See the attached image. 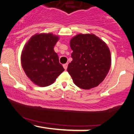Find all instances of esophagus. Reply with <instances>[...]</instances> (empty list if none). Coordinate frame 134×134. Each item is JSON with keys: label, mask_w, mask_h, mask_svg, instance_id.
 Instances as JSON below:
<instances>
[{"label": "esophagus", "mask_w": 134, "mask_h": 134, "mask_svg": "<svg viewBox=\"0 0 134 134\" xmlns=\"http://www.w3.org/2000/svg\"><path fill=\"white\" fill-rule=\"evenodd\" d=\"M63 67H64V68L66 70V69H67V67H68V64H64V65H63Z\"/></svg>", "instance_id": "obj_1"}]
</instances>
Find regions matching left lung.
I'll return each mask as SVG.
<instances>
[{
	"instance_id": "left-lung-1",
	"label": "left lung",
	"mask_w": 134,
	"mask_h": 134,
	"mask_svg": "<svg viewBox=\"0 0 134 134\" xmlns=\"http://www.w3.org/2000/svg\"><path fill=\"white\" fill-rule=\"evenodd\" d=\"M72 61L67 71L74 83L83 90L97 87L107 77L111 59L106 43L94 34H78L71 38Z\"/></svg>"
}]
</instances>
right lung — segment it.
Returning <instances> with one entry per match:
<instances>
[{"label": "right lung", "instance_id": "right-lung-1", "mask_svg": "<svg viewBox=\"0 0 134 134\" xmlns=\"http://www.w3.org/2000/svg\"><path fill=\"white\" fill-rule=\"evenodd\" d=\"M58 40L59 36L52 33H37L23 48L21 55L22 67L27 77L38 86L51 85L65 70L53 50Z\"/></svg>", "mask_w": 134, "mask_h": 134}]
</instances>
